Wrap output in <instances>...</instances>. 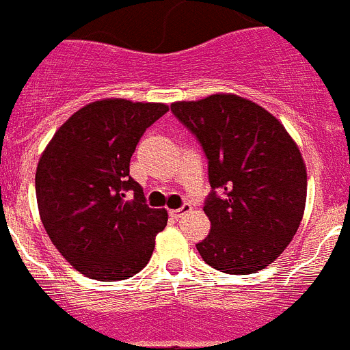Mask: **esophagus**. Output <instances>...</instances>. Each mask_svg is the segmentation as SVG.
<instances>
[{
    "label": "esophagus",
    "instance_id": "obj_1",
    "mask_svg": "<svg viewBox=\"0 0 350 350\" xmlns=\"http://www.w3.org/2000/svg\"><path fill=\"white\" fill-rule=\"evenodd\" d=\"M190 211H191V206H190V204H185V206H181V207H179V209L171 211V216H172V218L179 219V218H183V216H185V214L190 213Z\"/></svg>",
    "mask_w": 350,
    "mask_h": 350
}]
</instances>
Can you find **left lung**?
<instances>
[{"label":"left lung","mask_w":350,"mask_h":350,"mask_svg":"<svg viewBox=\"0 0 350 350\" xmlns=\"http://www.w3.org/2000/svg\"><path fill=\"white\" fill-rule=\"evenodd\" d=\"M171 109L209 160L211 232L197 251L219 272H260L281 256L304 218L307 169L297 143L272 113L235 94L178 100Z\"/></svg>","instance_id":"8db88e82"}]
</instances>
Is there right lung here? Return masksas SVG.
Instances as JSON below:
<instances>
[{"mask_svg":"<svg viewBox=\"0 0 350 350\" xmlns=\"http://www.w3.org/2000/svg\"><path fill=\"white\" fill-rule=\"evenodd\" d=\"M167 111L163 103L94 100L55 131L38 160L40 218L52 244L85 277L124 281L152 258L167 211L146 206L129 163L144 131Z\"/></svg>","mask_w":350,"mask_h":350,"instance_id":"1","label":"right lung"}]
</instances>
